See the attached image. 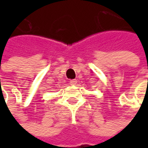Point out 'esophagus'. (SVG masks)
<instances>
[{
  "label": "esophagus",
  "instance_id": "obj_1",
  "mask_svg": "<svg viewBox=\"0 0 148 148\" xmlns=\"http://www.w3.org/2000/svg\"><path fill=\"white\" fill-rule=\"evenodd\" d=\"M77 81L76 80V79H73V80H71V81H70V84L72 85V86H76V85H77Z\"/></svg>",
  "mask_w": 148,
  "mask_h": 148
}]
</instances>
